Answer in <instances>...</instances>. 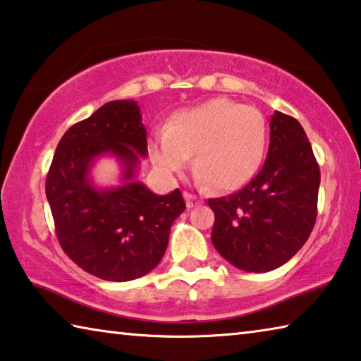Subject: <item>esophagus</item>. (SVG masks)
Masks as SVG:
<instances>
[{
    "mask_svg": "<svg viewBox=\"0 0 361 361\" xmlns=\"http://www.w3.org/2000/svg\"><path fill=\"white\" fill-rule=\"evenodd\" d=\"M185 200H186L188 209H192V207H195L200 202V199L197 197V195L191 194V192H185Z\"/></svg>",
    "mask_w": 361,
    "mask_h": 361,
    "instance_id": "1",
    "label": "esophagus"
}]
</instances>
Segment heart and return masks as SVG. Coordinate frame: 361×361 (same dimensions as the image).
I'll list each match as a JSON object with an SVG mask.
<instances>
[{
  "mask_svg": "<svg viewBox=\"0 0 361 361\" xmlns=\"http://www.w3.org/2000/svg\"><path fill=\"white\" fill-rule=\"evenodd\" d=\"M267 146L261 111L229 99H212L176 111L149 140V157L162 173H181L195 152V170L215 191H235L258 172Z\"/></svg>",
  "mask_w": 361,
  "mask_h": 361,
  "instance_id": "b5f03b06",
  "label": "heart"
}]
</instances>
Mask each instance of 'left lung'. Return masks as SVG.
<instances>
[{
	"instance_id": "obj_1",
	"label": "left lung",
	"mask_w": 361,
	"mask_h": 361,
	"mask_svg": "<svg viewBox=\"0 0 361 361\" xmlns=\"http://www.w3.org/2000/svg\"><path fill=\"white\" fill-rule=\"evenodd\" d=\"M319 186L320 169L302 126L276 111L259 173L240 191L209 199L216 252L245 272L283 266L314 229Z\"/></svg>"
}]
</instances>
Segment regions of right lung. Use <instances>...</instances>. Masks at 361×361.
<instances>
[{"label": "right lung", "instance_id": "right-lung-1", "mask_svg": "<svg viewBox=\"0 0 361 361\" xmlns=\"http://www.w3.org/2000/svg\"><path fill=\"white\" fill-rule=\"evenodd\" d=\"M121 162V185L97 188L90 170L100 155ZM148 154L137 102L114 100L71 126L57 145L46 195L60 247L92 276L129 282L154 269L167 250L170 228L186 209L180 189L157 195L135 180Z\"/></svg>", "mask_w": 361, "mask_h": 361}]
</instances>
